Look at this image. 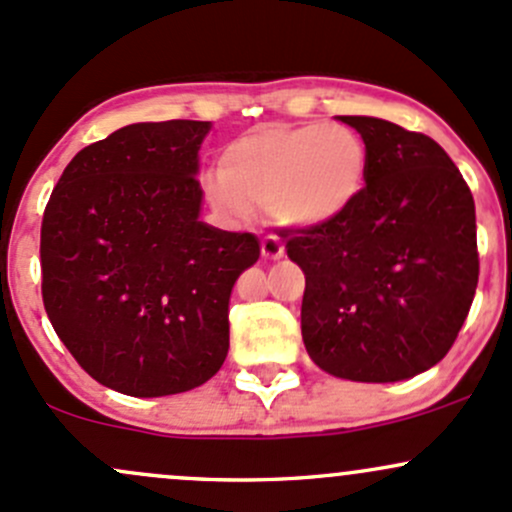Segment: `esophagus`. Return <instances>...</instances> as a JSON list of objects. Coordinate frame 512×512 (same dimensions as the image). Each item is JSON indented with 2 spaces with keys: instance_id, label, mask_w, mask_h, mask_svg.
Listing matches in <instances>:
<instances>
[{
  "instance_id": "obj_1",
  "label": "esophagus",
  "mask_w": 512,
  "mask_h": 512,
  "mask_svg": "<svg viewBox=\"0 0 512 512\" xmlns=\"http://www.w3.org/2000/svg\"><path fill=\"white\" fill-rule=\"evenodd\" d=\"M261 254L263 258H268V261H280V258L285 256V246L280 244L278 236H266V239L261 241Z\"/></svg>"
}]
</instances>
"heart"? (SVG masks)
I'll use <instances>...</instances> for the list:
<instances>
[{"mask_svg":"<svg viewBox=\"0 0 512 512\" xmlns=\"http://www.w3.org/2000/svg\"><path fill=\"white\" fill-rule=\"evenodd\" d=\"M368 148L339 124H268L224 148L222 173L205 180L207 195L234 219L266 207L280 227L312 229L342 219L364 195Z\"/></svg>","mask_w":512,"mask_h":512,"instance_id":"obj_1","label":"heart"}]
</instances>
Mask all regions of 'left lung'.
Listing matches in <instances>:
<instances>
[{
    "label": "left lung",
    "instance_id": "1",
    "mask_svg": "<svg viewBox=\"0 0 512 512\" xmlns=\"http://www.w3.org/2000/svg\"><path fill=\"white\" fill-rule=\"evenodd\" d=\"M364 139V195L337 222L285 232L305 273L300 327L329 376L408 381L447 356L478 283L476 207L430 136L339 117Z\"/></svg>",
    "mask_w": 512,
    "mask_h": 512
}]
</instances>
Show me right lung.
<instances>
[{
  "label": "right lung",
  "mask_w": 512,
  "mask_h": 512,
  "mask_svg": "<svg viewBox=\"0 0 512 512\" xmlns=\"http://www.w3.org/2000/svg\"><path fill=\"white\" fill-rule=\"evenodd\" d=\"M212 122H139L85 146L41 227L43 305L75 361L134 398L210 381L229 351V298L261 256L254 234L202 222Z\"/></svg>",
  "instance_id": "right-lung-1"
}]
</instances>
